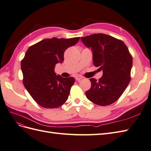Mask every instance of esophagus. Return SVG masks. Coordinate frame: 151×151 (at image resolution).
Masks as SVG:
<instances>
[{
	"mask_svg": "<svg viewBox=\"0 0 151 151\" xmlns=\"http://www.w3.org/2000/svg\"><path fill=\"white\" fill-rule=\"evenodd\" d=\"M83 78V76H79V75L75 76V79H76V80H77V81H79V80H82Z\"/></svg>",
	"mask_w": 151,
	"mask_h": 151,
	"instance_id": "1",
	"label": "esophagus"
}]
</instances>
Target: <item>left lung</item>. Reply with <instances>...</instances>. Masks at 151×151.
Wrapping results in <instances>:
<instances>
[{
  "label": "left lung",
  "instance_id": "obj_1",
  "mask_svg": "<svg viewBox=\"0 0 151 151\" xmlns=\"http://www.w3.org/2000/svg\"><path fill=\"white\" fill-rule=\"evenodd\" d=\"M92 52L93 64L103 71L99 80L91 78L86 92L88 100L99 106L111 105L120 98L130 82L133 58L123 41L105 34L81 37Z\"/></svg>",
  "mask_w": 151,
  "mask_h": 151
}]
</instances>
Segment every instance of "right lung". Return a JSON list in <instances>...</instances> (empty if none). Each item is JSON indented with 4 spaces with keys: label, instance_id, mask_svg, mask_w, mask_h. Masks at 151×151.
I'll list each match as a JSON object with an SVG mask.
<instances>
[{
    "label": "right lung",
    "instance_id": "1",
    "mask_svg": "<svg viewBox=\"0 0 151 151\" xmlns=\"http://www.w3.org/2000/svg\"><path fill=\"white\" fill-rule=\"evenodd\" d=\"M79 40L80 37L45 39L30 46L26 52L21 63L23 83L39 105L55 109L67 101L75 78L57 75L54 68L64 61L65 50Z\"/></svg>",
    "mask_w": 151,
    "mask_h": 151
}]
</instances>
